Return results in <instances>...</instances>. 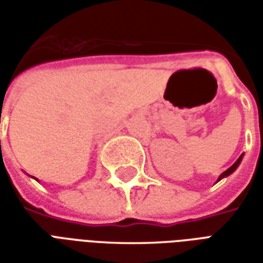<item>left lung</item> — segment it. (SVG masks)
<instances>
[{
    "instance_id": "obj_1",
    "label": "left lung",
    "mask_w": 263,
    "mask_h": 263,
    "mask_svg": "<svg viewBox=\"0 0 263 263\" xmlns=\"http://www.w3.org/2000/svg\"><path fill=\"white\" fill-rule=\"evenodd\" d=\"M242 156H243V155H241V156H239V158H238V159H237V162H235V163H234V165H232L231 167H228V169H227V171L224 172L222 175H220V177H218V180H221L222 177H227V176H228V175H231L232 172H234V171H235V169H237L238 165L241 163V160H242ZM218 180H217V182H218Z\"/></svg>"
}]
</instances>
